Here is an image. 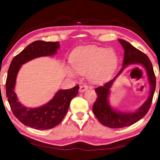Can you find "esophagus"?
<instances>
[{
	"label": "esophagus",
	"instance_id": "obj_1",
	"mask_svg": "<svg viewBox=\"0 0 160 160\" xmlns=\"http://www.w3.org/2000/svg\"><path fill=\"white\" fill-rule=\"evenodd\" d=\"M87 89H88V85H87V84H82V85L80 86V89H79L80 92H84V91H86Z\"/></svg>",
	"mask_w": 160,
	"mask_h": 160
}]
</instances>
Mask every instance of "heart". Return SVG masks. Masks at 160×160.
<instances>
[{"label":"heart","instance_id":"b5f03b06","mask_svg":"<svg viewBox=\"0 0 160 160\" xmlns=\"http://www.w3.org/2000/svg\"><path fill=\"white\" fill-rule=\"evenodd\" d=\"M74 74L87 72L89 79L94 83L107 82L116 70L119 58L113 49L87 45L78 47L70 58Z\"/></svg>","mask_w":160,"mask_h":160}]
</instances>
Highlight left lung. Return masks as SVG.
Here are the masks:
<instances>
[{"label":"left lung","mask_w":160,"mask_h":160,"mask_svg":"<svg viewBox=\"0 0 160 160\" xmlns=\"http://www.w3.org/2000/svg\"><path fill=\"white\" fill-rule=\"evenodd\" d=\"M119 41L124 49L123 67L113 80L105 83L103 86L96 88L95 91L98 98L93 105V111L98 121L104 126L113 128L129 127L141 120L148 113L151 107L156 87L155 75L148 57L125 40L119 39ZM129 64H140L144 66L148 72L151 85L150 95L148 99L135 113H124L115 111L110 107L108 101L109 89L112 84L124 68Z\"/></svg>","instance_id":"obj_1"}]
</instances>
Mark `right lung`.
<instances>
[{"label":"right lung","mask_w":160,"mask_h":160,"mask_svg":"<svg viewBox=\"0 0 160 160\" xmlns=\"http://www.w3.org/2000/svg\"><path fill=\"white\" fill-rule=\"evenodd\" d=\"M59 46L58 42L34 41L13 58L9 65L5 84L7 98L14 116L28 127L39 130L55 127L63 120L71 100L78 93L79 85L69 89L60 90L48 103L35 108L23 107L18 102L13 89L17 74L22 64L36 58L52 56L56 53Z\"/></svg>","instance_id":"1"}]
</instances>
